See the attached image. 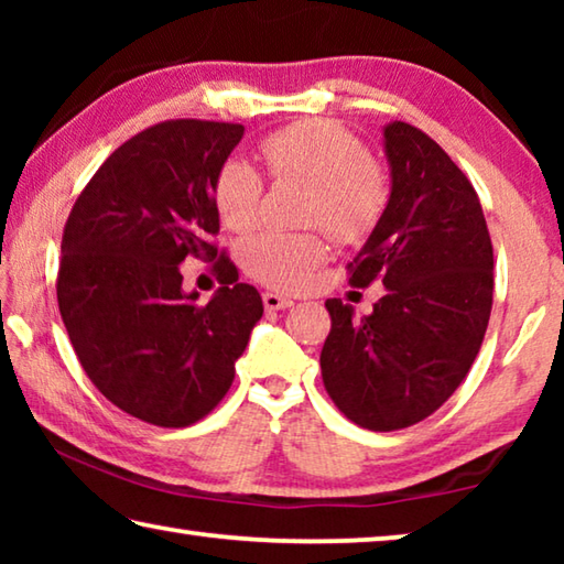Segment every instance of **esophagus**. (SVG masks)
<instances>
[{
	"instance_id": "1",
	"label": "esophagus",
	"mask_w": 564,
	"mask_h": 564,
	"mask_svg": "<svg viewBox=\"0 0 564 564\" xmlns=\"http://www.w3.org/2000/svg\"><path fill=\"white\" fill-rule=\"evenodd\" d=\"M263 305H265V308H269V311H283V308H291L293 301L285 299V295H281V293L265 291V293H263Z\"/></svg>"
}]
</instances>
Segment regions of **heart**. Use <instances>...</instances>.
<instances>
[{"label": "heart", "mask_w": 564, "mask_h": 564, "mask_svg": "<svg viewBox=\"0 0 564 564\" xmlns=\"http://www.w3.org/2000/svg\"><path fill=\"white\" fill-rule=\"evenodd\" d=\"M261 156L275 181L313 188L308 224L323 226L343 246L366 243L390 206V176L356 133L328 119H303L269 133ZM214 198L231 231H251L261 218L263 178L248 161L228 159L218 169ZM241 259L256 281L279 291H301L328 259L321 234L263 231L248 238Z\"/></svg>", "instance_id": "heart-1"}]
</instances>
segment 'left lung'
Segmentation results:
<instances>
[{"label": "left lung", "instance_id": "left-lung-1", "mask_svg": "<svg viewBox=\"0 0 564 564\" xmlns=\"http://www.w3.org/2000/svg\"><path fill=\"white\" fill-rule=\"evenodd\" d=\"M390 206L348 263V283L386 295L370 316L328 299L323 386L343 415L376 433L433 415L480 352L492 311V241L480 198L417 127H386Z\"/></svg>", "mask_w": 564, "mask_h": 564}]
</instances>
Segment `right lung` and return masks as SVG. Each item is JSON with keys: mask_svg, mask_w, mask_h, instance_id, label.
Here are the masks:
<instances>
[{"mask_svg": "<svg viewBox=\"0 0 564 564\" xmlns=\"http://www.w3.org/2000/svg\"><path fill=\"white\" fill-rule=\"evenodd\" d=\"M241 137V123H154L104 161L66 218L56 301L76 358L104 398L151 425L212 413L263 316L212 241L216 176ZM188 254L215 261L223 289L208 304L180 285Z\"/></svg>", "mask_w": 564, "mask_h": 564, "instance_id": "obj_1", "label": "right lung"}]
</instances>
